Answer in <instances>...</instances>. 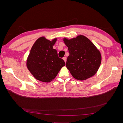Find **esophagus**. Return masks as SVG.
Segmentation results:
<instances>
[{"mask_svg":"<svg viewBox=\"0 0 123 123\" xmlns=\"http://www.w3.org/2000/svg\"><path fill=\"white\" fill-rule=\"evenodd\" d=\"M62 59H63V60H64L65 61V62H66V61H67V57H64L62 58Z\"/></svg>","mask_w":123,"mask_h":123,"instance_id":"obj_1","label":"esophagus"}]
</instances>
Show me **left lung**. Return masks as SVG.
<instances>
[{
  "mask_svg": "<svg viewBox=\"0 0 123 123\" xmlns=\"http://www.w3.org/2000/svg\"><path fill=\"white\" fill-rule=\"evenodd\" d=\"M68 47L69 55L66 67L75 79L83 80L93 76L100 65L99 51L90 39L84 35L63 39Z\"/></svg>",
  "mask_w": 123,
  "mask_h": 123,
  "instance_id": "left-lung-1",
  "label": "left lung"
}]
</instances>
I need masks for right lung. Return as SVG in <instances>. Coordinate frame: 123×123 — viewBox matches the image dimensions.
Wrapping results in <instances>:
<instances>
[{
    "instance_id": "add662e5",
    "label": "right lung",
    "mask_w": 123,
    "mask_h": 123,
    "mask_svg": "<svg viewBox=\"0 0 123 123\" xmlns=\"http://www.w3.org/2000/svg\"><path fill=\"white\" fill-rule=\"evenodd\" d=\"M57 38L52 41L41 37L33 44L27 61V66L36 80L50 82L57 76L65 66L62 59L58 56L57 51L53 48Z\"/></svg>"
}]
</instances>
